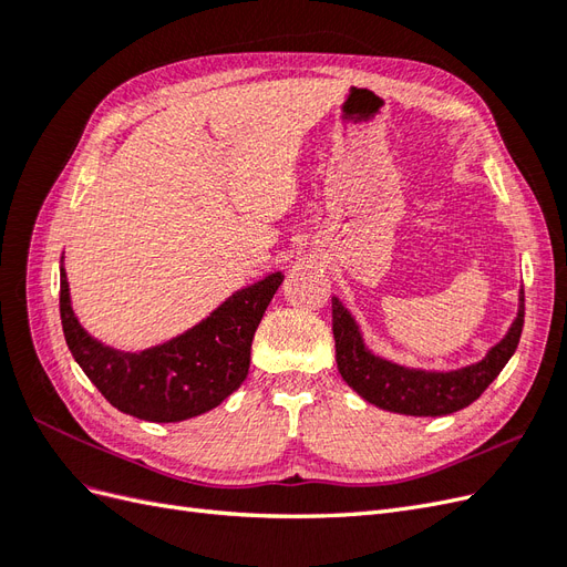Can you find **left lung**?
<instances>
[{
	"mask_svg": "<svg viewBox=\"0 0 567 567\" xmlns=\"http://www.w3.org/2000/svg\"><path fill=\"white\" fill-rule=\"evenodd\" d=\"M331 302L336 362L342 381L369 404L406 416H447L475 402L516 352L525 317V296L520 288L516 319L480 362L447 371H425L375 354L367 346L354 315L336 296Z\"/></svg>",
	"mask_w": 567,
	"mask_h": 567,
	"instance_id": "obj_1",
	"label": "left lung"
}]
</instances>
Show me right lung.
I'll use <instances>...</instances> for the list:
<instances>
[{
  "mask_svg": "<svg viewBox=\"0 0 567 567\" xmlns=\"http://www.w3.org/2000/svg\"><path fill=\"white\" fill-rule=\"evenodd\" d=\"M284 281L271 271L234 290L192 329L161 346L123 352L82 329L73 312L61 255V323L68 350L96 390L123 414L153 423H177L205 414L241 388L250 346L267 305Z\"/></svg>",
  "mask_w": 567,
  "mask_h": 567,
  "instance_id": "obj_1",
  "label": "right lung"
}]
</instances>
